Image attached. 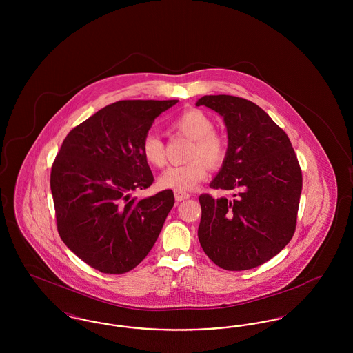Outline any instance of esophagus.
<instances>
[{
  "label": "esophagus",
  "mask_w": 353,
  "mask_h": 353,
  "mask_svg": "<svg viewBox=\"0 0 353 353\" xmlns=\"http://www.w3.org/2000/svg\"><path fill=\"white\" fill-rule=\"evenodd\" d=\"M190 194L186 192H181V190H174V199L176 201H184L186 199H189Z\"/></svg>",
  "instance_id": "1"
}]
</instances>
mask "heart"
<instances>
[{"label": "heart", "mask_w": 353, "mask_h": 353, "mask_svg": "<svg viewBox=\"0 0 353 353\" xmlns=\"http://www.w3.org/2000/svg\"><path fill=\"white\" fill-rule=\"evenodd\" d=\"M172 125L181 134L193 140L189 157L192 161L183 165L165 169L159 177V185L172 190H192L209 174L210 163L219 168L228 156V140L214 131V121L208 114L197 108L185 110L172 121ZM141 154L144 160L156 168L167 164L164 144L159 134L148 132L141 141Z\"/></svg>", "instance_id": "obj_1"}]
</instances>
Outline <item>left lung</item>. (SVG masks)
<instances>
[{
	"mask_svg": "<svg viewBox=\"0 0 353 353\" xmlns=\"http://www.w3.org/2000/svg\"><path fill=\"white\" fill-rule=\"evenodd\" d=\"M223 118L228 156L213 189L233 199L201 194L199 239L221 269H254L285 249L296 228L302 170L285 131L255 103L206 95L196 103Z\"/></svg>",
	"mask_w": 353,
	"mask_h": 353,
	"instance_id": "1",
	"label": "left lung"
}]
</instances>
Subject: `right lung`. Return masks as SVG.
Masks as SVG:
<instances>
[{
	"instance_id": "add662e5",
	"label": "right lung",
	"mask_w": 353,
	"mask_h": 353,
	"mask_svg": "<svg viewBox=\"0 0 353 353\" xmlns=\"http://www.w3.org/2000/svg\"><path fill=\"white\" fill-rule=\"evenodd\" d=\"M179 101H120L68 132L51 167L57 228L71 252L104 274L134 269L151 252L174 205L163 190L137 200L153 183L141 141Z\"/></svg>"
}]
</instances>
